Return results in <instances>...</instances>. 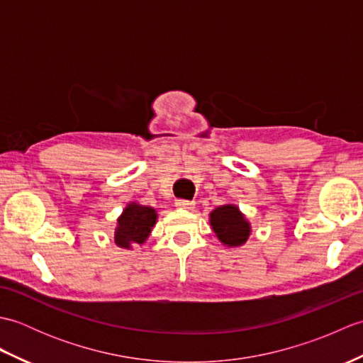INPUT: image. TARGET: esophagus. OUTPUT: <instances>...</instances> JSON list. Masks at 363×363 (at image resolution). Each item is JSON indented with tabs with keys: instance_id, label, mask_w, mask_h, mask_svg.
<instances>
[{
	"instance_id": "esophagus-1",
	"label": "esophagus",
	"mask_w": 363,
	"mask_h": 363,
	"mask_svg": "<svg viewBox=\"0 0 363 363\" xmlns=\"http://www.w3.org/2000/svg\"><path fill=\"white\" fill-rule=\"evenodd\" d=\"M174 206L177 209H186V211H194L195 203L194 201H189V199H176Z\"/></svg>"
}]
</instances>
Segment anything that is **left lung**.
Masks as SVG:
<instances>
[{
    "instance_id": "8db88e82",
    "label": "left lung",
    "mask_w": 363,
    "mask_h": 363,
    "mask_svg": "<svg viewBox=\"0 0 363 363\" xmlns=\"http://www.w3.org/2000/svg\"><path fill=\"white\" fill-rule=\"evenodd\" d=\"M211 226L220 242L226 246H242L248 240L251 226L234 204L220 206L211 213Z\"/></svg>"
}]
</instances>
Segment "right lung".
<instances>
[{"mask_svg": "<svg viewBox=\"0 0 363 363\" xmlns=\"http://www.w3.org/2000/svg\"><path fill=\"white\" fill-rule=\"evenodd\" d=\"M156 218L157 213L151 207L130 203L118 218V226L115 229V243L120 248H130L133 245L145 243L152 226L156 225Z\"/></svg>", "mask_w": 363, "mask_h": 363, "instance_id": "add662e5", "label": "right lung"}]
</instances>
